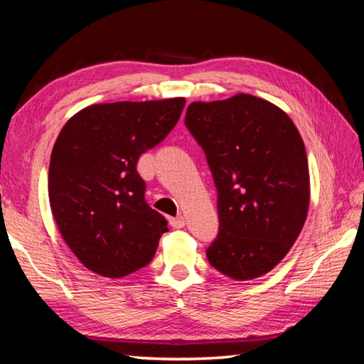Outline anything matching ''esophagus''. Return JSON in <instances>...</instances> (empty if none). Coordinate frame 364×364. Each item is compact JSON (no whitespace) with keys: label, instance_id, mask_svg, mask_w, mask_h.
<instances>
[{"label":"esophagus","instance_id":"esophagus-1","mask_svg":"<svg viewBox=\"0 0 364 364\" xmlns=\"http://www.w3.org/2000/svg\"><path fill=\"white\" fill-rule=\"evenodd\" d=\"M170 225L176 228V230H180V228H184V225H186V220H184L183 217H176V218H171L170 220Z\"/></svg>","mask_w":364,"mask_h":364}]
</instances>
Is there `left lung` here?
Segmentation results:
<instances>
[{
    "label": "left lung",
    "mask_w": 364,
    "mask_h": 364,
    "mask_svg": "<svg viewBox=\"0 0 364 364\" xmlns=\"http://www.w3.org/2000/svg\"><path fill=\"white\" fill-rule=\"evenodd\" d=\"M184 125L217 188L220 226L208 263L236 281L267 274L291 250L310 204L299 130L274 104L242 93L189 104Z\"/></svg>",
    "instance_id": "8db88e82"
}]
</instances>
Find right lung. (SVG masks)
Masks as SVG:
<instances>
[{"instance_id": "right-lung-1", "label": "right lung", "mask_w": 364, "mask_h": 364, "mask_svg": "<svg viewBox=\"0 0 364 364\" xmlns=\"http://www.w3.org/2000/svg\"><path fill=\"white\" fill-rule=\"evenodd\" d=\"M184 102L95 104L60 130L49 162V204L64 241L95 273L122 278L146 267L168 231V221L147 205L136 164L173 130Z\"/></svg>"}]
</instances>
